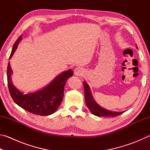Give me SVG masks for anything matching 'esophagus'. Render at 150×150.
<instances>
[{
	"label": "esophagus",
	"instance_id": "obj_1",
	"mask_svg": "<svg viewBox=\"0 0 150 150\" xmlns=\"http://www.w3.org/2000/svg\"><path fill=\"white\" fill-rule=\"evenodd\" d=\"M85 73V70L81 67H77L74 70V74L76 76H82L84 75Z\"/></svg>",
	"mask_w": 150,
	"mask_h": 150
}]
</instances>
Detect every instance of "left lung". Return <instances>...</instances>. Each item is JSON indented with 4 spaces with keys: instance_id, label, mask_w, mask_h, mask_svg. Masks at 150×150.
<instances>
[{
    "instance_id": "1",
    "label": "left lung",
    "mask_w": 150,
    "mask_h": 150,
    "mask_svg": "<svg viewBox=\"0 0 150 150\" xmlns=\"http://www.w3.org/2000/svg\"><path fill=\"white\" fill-rule=\"evenodd\" d=\"M138 48V47H137ZM85 91V100L86 105L89 109L91 112L96 116H108V117H115L122 114L123 112H115L110 111L103 108L96 102L92 96V93L90 89V87L85 81H83Z\"/></svg>"
}]
</instances>
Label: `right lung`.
I'll return each mask as SVG.
<instances>
[{
	"instance_id": "add662e5",
	"label": "right lung",
	"mask_w": 150,
	"mask_h": 150,
	"mask_svg": "<svg viewBox=\"0 0 150 150\" xmlns=\"http://www.w3.org/2000/svg\"><path fill=\"white\" fill-rule=\"evenodd\" d=\"M22 40V35L14 43L9 60L16 52ZM12 70L8 62L7 68V81L9 92L12 99L20 107L29 112L40 116H47L54 113L62 103L66 81L72 77L73 72L69 69L60 73L49 84L42 89L33 93L24 94L15 87L12 82Z\"/></svg>"
}]
</instances>
